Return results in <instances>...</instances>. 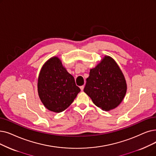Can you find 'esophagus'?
I'll return each instance as SVG.
<instances>
[{
    "label": "esophagus",
    "instance_id": "esophagus-1",
    "mask_svg": "<svg viewBox=\"0 0 156 156\" xmlns=\"http://www.w3.org/2000/svg\"><path fill=\"white\" fill-rule=\"evenodd\" d=\"M80 89H81V90H82V91H83V89H84V85H82V86H80Z\"/></svg>",
    "mask_w": 156,
    "mask_h": 156
}]
</instances>
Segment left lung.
I'll return each mask as SVG.
<instances>
[{
	"label": "left lung",
	"mask_w": 156,
	"mask_h": 156,
	"mask_svg": "<svg viewBox=\"0 0 156 156\" xmlns=\"http://www.w3.org/2000/svg\"><path fill=\"white\" fill-rule=\"evenodd\" d=\"M84 92L94 104L104 111L117 107L124 98L127 84L116 62L105 56L96 67L90 70Z\"/></svg>",
	"instance_id": "left-lung-1"
}]
</instances>
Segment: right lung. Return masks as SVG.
<instances>
[{
    "mask_svg": "<svg viewBox=\"0 0 156 156\" xmlns=\"http://www.w3.org/2000/svg\"><path fill=\"white\" fill-rule=\"evenodd\" d=\"M39 98L47 109L60 113L73 102L80 92L74 77L67 71L57 57L50 58L39 73L37 82Z\"/></svg>",
    "mask_w": 156,
    "mask_h": 156,
    "instance_id": "1",
    "label": "right lung"
}]
</instances>
